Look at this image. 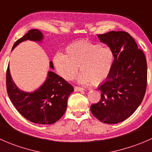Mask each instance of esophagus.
I'll use <instances>...</instances> for the list:
<instances>
[{
	"mask_svg": "<svg viewBox=\"0 0 152 152\" xmlns=\"http://www.w3.org/2000/svg\"><path fill=\"white\" fill-rule=\"evenodd\" d=\"M74 90H75V91H77V92H79V91H83V90H85V89H84V88H82V87H74Z\"/></svg>",
	"mask_w": 152,
	"mask_h": 152,
	"instance_id": "1",
	"label": "esophagus"
}]
</instances>
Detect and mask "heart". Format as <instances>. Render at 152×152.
I'll return each mask as SVG.
<instances>
[{
    "instance_id": "1",
    "label": "heart",
    "mask_w": 152,
    "mask_h": 152,
    "mask_svg": "<svg viewBox=\"0 0 152 152\" xmlns=\"http://www.w3.org/2000/svg\"><path fill=\"white\" fill-rule=\"evenodd\" d=\"M66 54L58 53L53 63L59 74L65 80H73L78 72V82L82 85H99L108 77L114 60L109 47L101 46L87 40L74 42L65 49Z\"/></svg>"
}]
</instances>
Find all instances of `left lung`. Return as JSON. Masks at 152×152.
<instances>
[{
	"label": "left lung",
	"mask_w": 152,
	"mask_h": 152,
	"mask_svg": "<svg viewBox=\"0 0 152 152\" xmlns=\"http://www.w3.org/2000/svg\"><path fill=\"white\" fill-rule=\"evenodd\" d=\"M97 36L113 50L114 60L108 77L98 87L101 100L92 104L90 110L100 121L118 124L132 115L143 99L147 85L146 59L127 32L112 31Z\"/></svg>",
	"instance_id": "8db88e82"
}]
</instances>
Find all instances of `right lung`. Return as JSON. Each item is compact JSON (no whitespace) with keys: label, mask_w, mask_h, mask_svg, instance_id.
<instances>
[{"label":"right lung","mask_w":152,"mask_h":152,"mask_svg":"<svg viewBox=\"0 0 152 152\" xmlns=\"http://www.w3.org/2000/svg\"><path fill=\"white\" fill-rule=\"evenodd\" d=\"M44 36L38 29L29 30L15 42L12 50L26 40L40 42ZM49 66L53 69L52 61ZM7 90L12 104L27 120L38 124H53L62 118L67 109V99L74 91L73 86L53 71H48L44 83L33 92H25L17 87L11 76L10 65L7 71Z\"/></svg>","instance_id":"1"}]
</instances>
